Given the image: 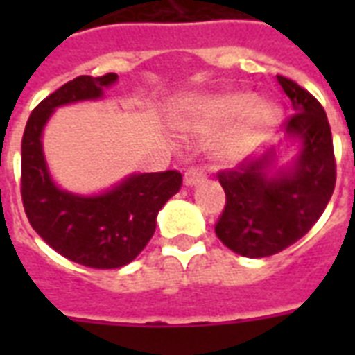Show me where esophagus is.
I'll return each instance as SVG.
<instances>
[{
  "label": "esophagus",
  "mask_w": 355,
  "mask_h": 355,
  "mask_svg": "<svg viewBox=\"0 0 355 355\" xmlns=\"http://www.w3.org/2000/svg\"><path fill=\"white\" fill-rule=\"evenodd\" d=\"M205 182V173L200 171L199 167H188L184 173V184L186 186H197V184Z\"/></svg>",
  "instance_id": "1"
}]
</instances>
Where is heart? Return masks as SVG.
Returning a JSON list of instances; mask_svg holds the SVG:
<instances>
[{"label":"heart","mask_w":355,"mask_h":355,"mask_svg":"<svg viewBox=\"0 0 355 355\" xmlns=\"http://www.w3.org/2000/svg\"><path fill=\"white\" fill-rule=\"evenodd\" d=\"M239 118L241 123L223 141L221 156L228 162L241 160L254 149L261 136L280 119V110L269 103L256 105V97L247 92H230L223 96L206 97L195 101L178 114V123L189 130L214 132L232 125Z\"/></svg>","instance_id":"obj_1"}]
</instances>
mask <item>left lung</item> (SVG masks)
I'll return each instance as SVG.
<instances>
[{
    "instance_id": "obj_1",
    "label": "left lung",
    "mask_w": 355,
    "mask_h": 355,
    "mask_svg": "<svg viewBox=\"0 0 355 355\" xmlns=\"http://www.w3.org/2000/svg\"><path fill=\"white\" fill-rule=\"evenodd\" d=\"M291 99L286 132L298 141V156L289 167H276L275 149L256 160L217 173L227 205L216 234L230 250L245 258L282 252L319 221L336 188V156L330 123L322 105L295 80L278 75Z\"/></svg>"
}]
</instances>
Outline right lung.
Returning a JSON list of instances; mask_svg holds the SVG:
<instances>
[{
	"mask_svg": "<svg viewBox=\"0 0 355 355\" xmlns=\"http://www.w3.org/2000/svg\"><path fill=\"white\" fill-rule=\"evenodd\" d=\"M118 80L80 75L47 96L31 112L21 138V200L31 227L64 258L92 269L130 263L155 234L162 206L182 186L178 171L130 175L110 191L83 197L51 180L42 150V130L55 108L103 97Z\"/></svg>",
	"mask_w": 355,
	"mask_h": 355,
	"instance_id": "1",
	"label": "right lung"
}]
</instances>
